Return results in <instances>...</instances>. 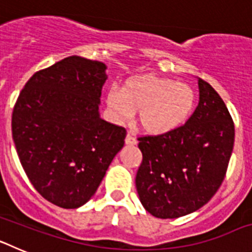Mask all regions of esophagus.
<instances>
[{
	"label": "esophagus",
	"instance_id": "esophagus-1",
	"mask_svg": "<svg viewBox=\"0 0 252 252\" xmlns=\"http://www.w3.org/2000/svg\"><path fill=\"white\" fill-rule=\"evenodd\" d=\"M125 141H126V144H127V145H136L137 140L135 139V137H133L131 133H127V136H126V139H125Z\"/></svg>",
	"mask_w": 252,
	"mask_h": 252
}]
</instances>
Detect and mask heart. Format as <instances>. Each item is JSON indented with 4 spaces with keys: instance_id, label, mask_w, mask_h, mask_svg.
<instances>
[{
    "instance_id": "obj_1",
    "label": "heart",
    "mask_w": 252,
    "mask_h": 252,
    "mask_svg": "<svg viewBox=\"0 0 252 252\" xmlns=\"http://www.w3.org/2000/svg\"><path fill=\"white\" fill-rule=\"evenodd\" d=\"M195 92L168 78H139L121 91L111 90L107 103L119 120L139 112V124L151 135H165L183 126L195 107Z\"/></svg>"
}]
</instances>
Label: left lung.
Wrapping results in <instances>:
<instances>
[{"label":"left lung","mask_w":252,"mask_h":252,"mask_svg":"<svg viewBox=\"0 0 252 252\" xmlns=\"http://www.w3.org/2000/svg\"><path fill=\"white\" fill-rule=\"evenodd\" d=\"M199 103L188 121L165 135L139 137L140 202L158 218L194 212L216 194L228 168L235 125L217 92L198 78Z\"/></svg>","instance_id":"1"}]
</instances>
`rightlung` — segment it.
I'll use <instances>...</instances> for the list:
<instances>
[{
  "label": "right lung",
  "instance_id": "right-lung-1",
  "mask_svg": "<svg viewBox=\"0 0 252 252\" xmlns=\"http://www.w3.org/2000/svg\"><path fill=\"white\" fill-rule=\"evenodd\" d=\"M106 65L68 57L41 69L20 92L12 112V139L29 180L46 201L78 208L90 201L126 128L99 117Z\"/></svg>",
  "mask_w": 252,
  "mask_h": 252
}]
</instances>
